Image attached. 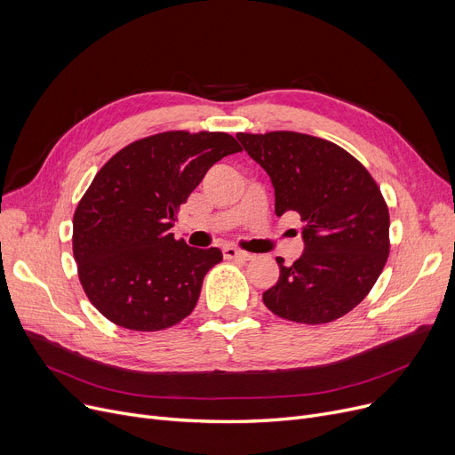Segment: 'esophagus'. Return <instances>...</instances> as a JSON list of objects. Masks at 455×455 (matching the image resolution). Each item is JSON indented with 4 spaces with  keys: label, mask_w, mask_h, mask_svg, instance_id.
I'll use <instances>...</instances> for the list:
<instances>
[{
    "label": "esophagus",
    "mask_w": 455,
    "mask_h": 455,
    "mask_svg": "<svg viewBox=\"0 0 455 455\" xmlns=\"http://www.w3.org/2000/svg\"><path fill=\"white\" fill-rule=\"evenodd\" d=\"M223 256L227 258V259H251L252 258V254H249V252H245V251H240V249H235V247H223Z\"/></svg>",
    "instance_id": "obj_1"
}]
</instances>
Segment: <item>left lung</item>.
<instances>
[{"label": "left lung", "instance_id": "obj_1", "mask_svg": "<svg viewBox=\"0 0 455 455\" xmlns=\"http://www.w3.org/2000/svg\"><path fill=\"white\" fill-rule=\"evenodd\" d=\"M275 188V212L300 215L304 252L264 304L282 319L324 324L348 314L372 290L389 256V210L371 173L336 143L309 134L237 132Z\"/></svg>", "mask_w": 455, "mask_h": 455}]
</instances>
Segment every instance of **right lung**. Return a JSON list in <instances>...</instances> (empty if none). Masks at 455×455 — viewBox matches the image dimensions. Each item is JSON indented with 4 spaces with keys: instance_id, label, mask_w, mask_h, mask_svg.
<instances>
[{
    "instance_id": "obj_1",
    "label": "right lung",
    "mask_w": 455,
    "mask_h": 455,
    "mask_svg": "<svg viewBox=\"0 0 455 455\" xmlns=\"http://www.w3.org/2000/svg\"><path fill=\"white\" fill-rule=\"evenodd\" d=\"M242 146L227 132L170 131L132 141L93 177L74 213V258L90 302L136 331L170 328L199 300L220 249L170 228L210 167Z\"/></svg>"
}]
</instances>
